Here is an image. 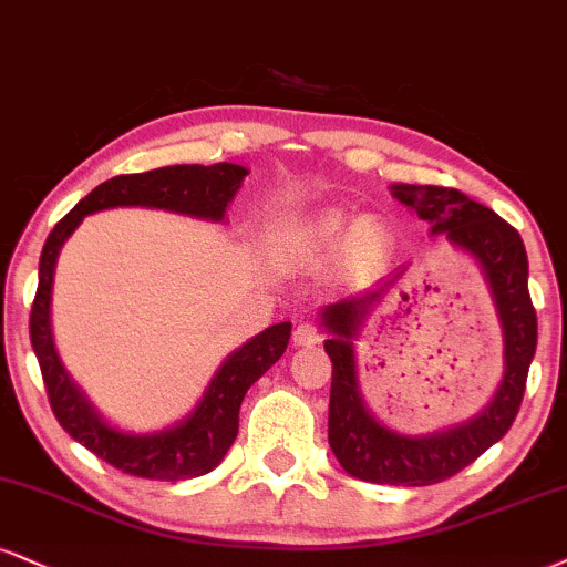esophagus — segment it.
Wrapping results in <instances>:
<instances>
[{
  "label": "esophagus",
  "instance_id": "esophagus-1",
  "mask_svg": "<svg viewBox=\"0 0 567 567\" xmlns=\"http://www.w3.org/2000/svg\"><path fill=\"white\" fill-rule=\"evenodd\" d=\"M320 331L312 323H299L295 328V337H291V341H295V347H316L320 344Z\"/></svg>",
  "mask_w": 567,
  "mask_h": 567
}]
</instances>
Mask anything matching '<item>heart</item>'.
<instances>
[{"instance_id": "obj_1", "label": "heart", "mask_w": 567, "mask_h": 567, "mask_svg": "<svg viewBox=\"0 0 567 567\" xmlns=\"http://www.w3.org/2000/svg\"><path fill=\"white\" fill-rule=\"evenodd\" d=\"M391 228L381 218H354L344 207H320L291 215L278 228V251L286 265L316 268L341 251L349 276H370L386 262Z\"/></svg>"}]
</instances>
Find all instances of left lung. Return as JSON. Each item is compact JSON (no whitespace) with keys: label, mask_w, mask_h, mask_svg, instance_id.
<instances>
[{"label":"left lung","mask_w":567,"mask_h":567,"mask_svg":"<svg viewBox=\"0 0 567 567\" xmlns=\"http://www.w3.org/2000/svg\"><path fill=\"white\" fill-rule=\"evenodd\" d=\"M391 192L429 223L433 236L442 234L452 247L473 255L481 265L505 331V375L492 402L454 429L404 436L375 421L358 389L352 339L402 276L400 270L379 289L341 299L320 312L326 331L331 333V339H326V352L333 365L328 444L349 476L370 484L431 486L478 460L513 425L536 352V310L528 295V257L520 234L494 209L478 205L457 188L396 184Z\"/></svg>","instance_id":"left-lung-1"}]
</instances>
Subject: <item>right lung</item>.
Listing matches in <instances>:
<instances>
[{
    "instance_id": "right-lung-1",
    "label": "right lung",
    "mask_w": 567,
    "mask_h": 567,
    "mask_svg": "<svg viewBox=\"0 0 567 567\" xmlns=\"http://www.w3.org/2000/svg\"><path fill=\"white\" fill-rule=\"evenodd\" d=\"M247 167L234 163L171 165L104 181L83 197L47 236L39 260V289L31 307V344L37 352L54 417L75 442L128 476L186 481L220 465L239 433V408L247 389L286 352L291 323H276L241 344L213 375L197 408L184 421L157 433H125L91 408L86 394L62 368L52 341L49 302L62 244L91 213L110 207H152L220 223L239 192Z\"/></svg>"
}]
</instances>
